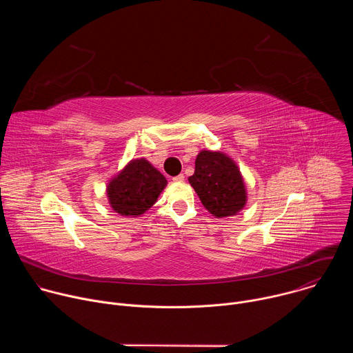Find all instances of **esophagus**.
<instances>
[{
    "mask_svg": "<svg viewBox=\"0 0 353 353\" xmlns=\"http://www.w3.org/2000/svg\"><path fill=\"white\" fill-rule=\"evenodd\" d=\"M173 181H174V183H183V181H184V176H183V174H179V176L173 177Z\"/></svg>",
    "mask_w": 353,
    "mask_h": 353,
    "instance_id": "34e87169",
    "label": "esophagus"
}]
</instances>
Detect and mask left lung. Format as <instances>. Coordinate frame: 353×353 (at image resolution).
I'll use <instances>...</instances> for the list:
<instances>
[{"label":"left lung","instance_id":"8db88e82","mask_svg":"<svg viewBox=\"0 0 353 353\" xmlns=\"http://www.w3.org/2000/svg\"><path fill=\"white\" fill-rule=\"evenodd\" d=\"M188 181L205 210L215 218L234 216L247 203V190L239 166L218 150H201Z\"/></svg>","mask_w":353,"mask_h":353}]
</instances>
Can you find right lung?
Segmentation results:
<instances>
[{
  "label": "right lung",
  "instance_id": "right-lung-1",
  "mask_svg": "<svg viewBox=\"0 0 353 353\" xmlns=\"http://www.w3.org/2000/svg\"><path fill=\"white\" fill-rule=\"evenodd\" d=\"M168 184L145 158L130 161L106 185L109 204L121 216H139L152 207Z\"/></svg>",
  "mask_w": 353,
  "mask_h": 353
}]
</instances>
